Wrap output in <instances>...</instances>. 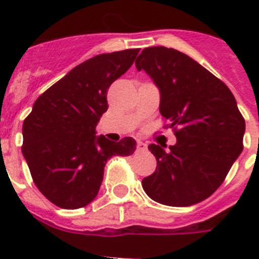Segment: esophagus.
<instances>
[{"label":"esophagus","mask_w":259,"mask_h":259,"mask_svg":"<svg viewBox=\"0 0 259 259\" xmlns=\"http://www.w3.org/2000/svg\"><path fill=\"white\" fill-rule=\"evenodd\" d=\"M136 149L137 152H145V150H148V145L145 143H143V141H137Z\"/></svg>","instance_id":"1"}]
</instances>
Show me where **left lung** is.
Wrapping results in <instances>:
<instances>
[{"label":"left lung","mask_w":259,"mask_h":259,"mask_svg":"<svg viewBox=\"0 0 259 259\" xmlns=\"http://www.w3.org/2000/svg\"><path fill=\"white\" fill-rule=\"evenodd\" d=\"M159 88V111L176 144H150L155 171L143 179L145 193L167 206H191L210 197L242 152L245 120L226 84L184 53L145 48L136 59Z\"/></svg>","instance_id":"1"}]
</instances>
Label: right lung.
Listing matches in <instances>:
<instances>
[{
	"label": "right lung",
	"instance_id": "right-lung-1",
	"mask_svg": "<svg viewBox=\"0 0 259 259\" xmlns=\"http://www.w3.org/2000/svg\"><path fill=\"white\" fill-rule=\"evenodd\" d=\"M140 49L98 54L80 63L37 98L23 122L22 153L33 183L62 209L87 206L97 196L107 159L134 154L136 141L96 136L109 107L107 89Z\"/></svg>",
	"mask_w": 259,
	"mask_h": 259
}]
</instances>
